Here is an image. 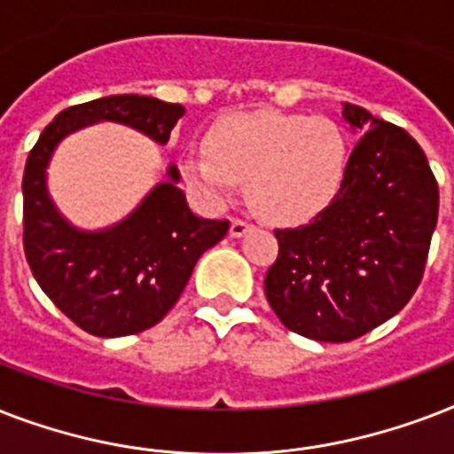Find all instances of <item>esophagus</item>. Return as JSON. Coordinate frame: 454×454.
Returning a JSON list of instances; mask_svg holds the SVG:
<instances>
[{"instance_id":"34e87169","label":"esophagus","mask_w":454,"mask_h":454,"mask_svg":"<svg viewBox=\"0 0 454 454\" xmlns=\"http://www.w3.org/2000/svg\"><path fill=\"white\" fill-rule=\"evenodd\" d=\"M249 228H252V223L245 219H240V216H235V219L231 221V235H233V238H242V235L247 233Z\"/></svg>"}]
</instances>
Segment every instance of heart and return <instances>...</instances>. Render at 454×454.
Returning a JSON list of instances; mask_svg holds the SVG:
<instances>
[{"instance_id": "obj_1", "label": "heart", "mask_w": 454, "mask_h": 454, "mask_svg": "<svg viewBox=\"0 0 454 454\" xmlns=\"http://www.w3.org/2000/svg\"><path fill=\"white\" fill-rule=\"evenodd\" d=\"M184 174L221 202L247 181L249 205L263 219L299 223L330 205L346 174V138L327 117L252 113L209 134V151L184 157Z\"/></svg>"}]
</instances>
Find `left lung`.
I'll return each instance as SVG.
<instances>
[{"label": "left lung", "instance_id": "8db88e82", "mask_svg": "<svg viewBox=\"0 0 454 454\" xmlns=\"http://www.w3.org/2000/svg\"><path fill=\"white\" fill-rule=\"evenodd\" d=\"M344 120L363 134L341 188L316 219L276 231L263 290L287 330L351 341L394 317L422 283L438 221V184L408 131L360 106Z\"/></svg>", "mask_w": 454, "mask_h": 454}]
</instances>
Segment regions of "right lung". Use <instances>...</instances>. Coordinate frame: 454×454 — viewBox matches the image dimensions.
I'll list each match as a JSON object with an SVG mask.
<instances>
[{
	"instance_id": "obj_1",
	"label": "right lung",
	"mask_w": 454,
	"mask_h": 454,
	"mask_svg": "<svg viewBox=\"0 0 454 454\" xmlns=\"http://www.w3.org/2000/svg\"><path fill=\"white\" fill-rule=\"evenodd\" d=\"M181 103L120 94L70 106L53 117L23 174V249L44 294L94 337H124L157 325L178 301L202 252L228 233L226 219H200L178 191V169L122 223L84 233L67 223L46 192L44 169L70 131L110 120L167 144Z\"/></svg>"
}]
</instances>
